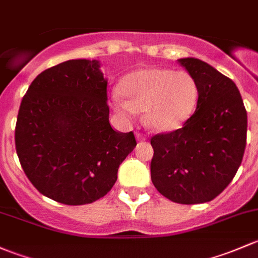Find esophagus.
Listing matches in <instances>:
<instances>
[{
	"label": "esophagus",
	"mask_w": 258,
	"mask_h": 258,
	"mask_svg": "<svg viewBox=\"0 0 258 258\" xmlns=\"http://www.w3.org/2000/svg\"><path fill=\"white\" fill-rule=\"evenodd\" d=\"M135 137H137L138 142H145V140H147V137H145V135L143 134V133L137 132V133H135Z\"/></svg>",
	"instance_id": "obj_1"
}]
</instances>
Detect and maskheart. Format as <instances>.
<instances>
[{
  "instance_id": "b5f03b06",
  "label": "heart",
  "mask_w": 258,
  "mask_h": 258,
  "mask_svg": "<svg viewBox=\"0 0 258 258\" xmlns=\"http://www.w3.org/2000/svg\"><path fill=\"white\" fill-rule=\"evenodd\" d=\"M120 93L113 95L114 109L125 118L145 111L150 128L171 132L191 118L199 102L198 82L186 71L143 68L123 79Z\"/></svg>"
}]
</instances>
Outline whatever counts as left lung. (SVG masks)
Instances as JSON below:
<instances>
[{
  "label": "left lung",
  "instance_id": "left-lung-1",
  "mask_svg": "<svg viewBox=\"0 0 258 258\" xmlns=\"http://www.w3.org/2000/svg\"><path fill=\"white\" fill-rule=\"evenodd\" d=\"M177 62L198 82L195 113L182 128L151 137V181L169 200L192 205L214 200L242 163L247 111L236 84L196 58Z\"/></svg>",
  "mask_w": 258,
  "mask_h": 258
}]
</instances>
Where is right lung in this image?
I'll return each mask as SVG.
<instances>
[{
	"instance_id": "add662e5",
	"label": "right lung",
	"mask_w": 258,
	"mask_h": 258,
	"mask_svg": "<svg viewBox=\"0 0 258 258\" xmlns=\"http://www.w3.org/2000/svg\"><path fill=\"white\" fill-rule=\"evenodd\" d=\"M107 84L98 60L72 59L43 71L21 102L16 151L26 176L47 198L86 205L103 198L137 145L109 123Z\"/></svg>"
}]
</instances>
